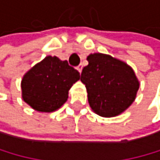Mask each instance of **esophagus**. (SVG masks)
Here are the masks:
<instances>
[{"instance_id":"34e87169","label":"esophagus","mask_w":160,"mask_h":160,"mask_svg":"<svg viewBox=\"0 0 160 160\" xmlns=\"http://www.w3.org/2000/svg\"><path fill=\"white\" fill-rule=\"evenodd\" d=\"M82 69H83V65H82V64H80L79 66H77V70H78L79 72H81Z\"/></svg>"}]
</instances>
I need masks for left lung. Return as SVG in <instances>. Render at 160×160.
Listing matches in <instances>:
<instances>
[{
    "instance_id": "obj_1",
    "label": "left lung",
    "mask_w": 160,
    "mask_h": 160,
    "mask_svg": "<svg viewBox=\"0 0 160 160\" xmlns=\"http://www.w3.org/2000/svg\"><path fill=\"white\" fill-rule=\"evenodd\" d=\"M88 65L81 73V81L88 93V102L100 116L113 117L126 110L139 88L134 72L122 61L95 53L87 57Z\"/></svg>"
}]
</instances>
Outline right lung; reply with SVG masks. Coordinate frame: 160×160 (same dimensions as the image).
Wrapping results in <instances>:
<instances>
[{
	"mask_svg": "<svg viewBox=\"0 0 160 160\" xmlns=\"http://www.w3.org/2000/svg\"><path fill=\"white\" fill-rule=\"evenodd\" d=\"M80 73L56 56H48L25 74L22 97L26 103L40 112H53L68 99V92Z\"/></svg>",
	"mask_w": 160,
	"mask_h": 160,
	"instance_id": "add662e5",
	"label": "right lung"
}]
</instances>
